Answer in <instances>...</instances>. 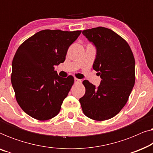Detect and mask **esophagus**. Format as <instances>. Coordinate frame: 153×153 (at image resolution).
Returning <instances> with one entry per match:
<instances>
[{
    "instance_id": "esophagus-1",
    "label": "esophagus",
    "mask_w": 153,
    "mask_h": 153,
    "mask_svg": "<svg viewBox=\"0 0 153 153\" xmlns=\"http://www.w3.org/2000/svg\"><path fill=\"white\" fill-rule=\"evenodd\" d=\"M74 83H81V79L75 78L74 79Z\"/></svg>"
}]
</instances>
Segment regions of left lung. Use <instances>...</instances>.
<instances>
[{
	"label": "left lung",
	"mask_w": 153,
	"mask_h": 153,
	"mask_svg": "<svg viewBox=\"0 0 153 153\" xmlns=\"http://www.w3.org/2000/svg\"><path fill=\"white\" fill-rule=\"evenodd\" d=\"M97 49L93 68L101 77L97 88L83 81L85 95L79 99L83 112L97 121L116 116L126 104L135 83V60L128 43L104 27L83 30Z\"/></svg>",
	"instance_id": "8db88e82"
}]
</instances>
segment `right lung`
Instances as JSON below:
<instances>
[{
    "instance_id": "obj_1",
    "label": "right lung",
    "mask_w": 153,
    "mask_h": 153,
    "mask_svg": "<svg viewBox=\"0 0 153 153\" xmlns=\"http://www.w3.org/2000/svg\"><path fill=\"white\" fill-rule=\"evenodd\" d=\"M81 30H43L18 48L12 60V85L19 105L39 120H49L60 112L74 77L62 78L54 70L65 60L70 46Z\"/></svg>"
}]
</instances>
